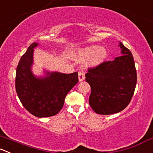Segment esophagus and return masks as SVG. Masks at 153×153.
Returning <instances> with one entry per match:
<instances>
[{"label":"esophagus","mask_w":153,"mask_h":153,"mask_svg":"<svg viewBox=\"0 0 153 153\" xmlns=\"http://www.w3.org/2000/svg\"><path fill=\"white\" fill-rule=\"evenodd\" d=\"M84 72H81V71H80V72H78V80H79V81L81 82V81H83L84 79Z\"/></svg>","instance_id":"esophagus-1"}]
</instances>
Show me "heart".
<instances>
[{
  "label": "heart",
  "instance_id": "1",
  "mask_svg": "<svg viewBox=\"0 0 153 153\" xmlns=\"http://www.w3.org/2000/svg\"><path fill=\"white\" fill-rule=\"evenodd\" d=\"M107 57L105 48L98 45H91L78 50L75 54V59L78 62H84L86 68H95L104 63Z\"/></svg>",
  "mask_w": 153,
  "mask_h": 153
}]
</instances>
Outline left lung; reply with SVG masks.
<instances>
[{
	"instance_id": "left-lung-1",
	"label": "left lung",
	"mask_w": 153,
	"mask_h": 153,
	"mask_svg": "<svg viewBox=\"0 0 153 153\" xmlns=\"http://www.w3.org/2000/svg\"><path fill=\"white\" fill-rule=\"evenodd\" d=\"M122 55L88 69L86 81L91 87L89 103L99 114L109 115L125 109L135 90L137 72L131 51L120 42Z\"/></svg>"
}]
</instances>
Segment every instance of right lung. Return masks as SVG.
Wrapping results in <instances>:
<instances>
[{"mask_svg": "<svg viewBox=\"0 0 153 153\" xmlns=\"http://www.w3.org/2000/svg\"><path fill=\"white\" fill-rule=\"evenodd\" d=\"M33 42L21 57L16 69V90L25 109L37 117H48L60 112L65 98L78 82V72L63 74L45 72L44 77H36L31 71Z\"/></svg>", "mask_w": 153, "mask_h": 153, "instance_id": "add662e5", "label": "right lung"}]
</instances>
